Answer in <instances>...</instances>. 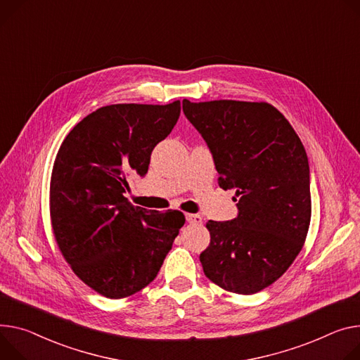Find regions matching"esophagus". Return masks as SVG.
Masks as SVG:
<instances>
[{
	"label": "esophagus",
	"mask_w": 360,
	"mask_h": 360,
	"mask_svg": "<svg viewBox=\"0 0 360 360\" xmlns=\"http://www.w3.org/2000/svg\"><path fill=\"white\" fill-rule=\"evenodd\" d=\"M185 218H186V222L192 225L202 224V217L198 214H185Z\"/></svg>",
	"instance_id": "esophagus-1"
}]
</instances>
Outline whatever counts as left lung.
<instances>
[{"mask_svg":"<svg viewBox=\"0 0 360 360\" xmlns=\"http://www.w3.org/2000/svg\"><path fill=\"white\" fill-rule=\"evenodd\" d=\"M182 109L212 153L219 186L236 189L238 197L237 218L207 222L204 273L226 291H261L287 271L307 237L311 198L304 146L266 102L184 99Z\"/></svg>","mask_w":360,"mask_h":360,"instance_id":"left-lung-1","label":"left lung"}]
</instances>
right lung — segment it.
<instances>
[{"label": "right lung", "instance_id": "add662e5", "mask_svg": "<svg viewBox=\"0 0 360 360\" xmlns=\"http://www.w3.org/2000/svg\"><path fill=\"white\" fill-rule=\"evenodd\" d=\"M181 115L169 105L120 103L97 109L63 141L51 172L50 217L75 274L108 299L141 291L156 277L185 217L127 201V176L148 172L153 148Z\"/></svg>", "mask_w": 360, "mask_h": 360}]
</instances>
